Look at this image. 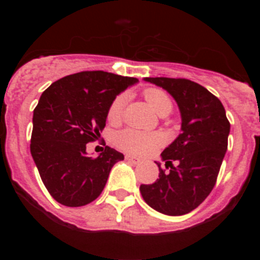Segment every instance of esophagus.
<instances>
[{
	"mask_svg": "<svg viewBox=\"0 0 260 260\" xmlns=\"http://www.w3.org/2000/svg\"><path fill=\"white\" fill-rule=\"evenodd\" d=\"M125 158H126V160H128V161L134 162V164H138V162H141V158L135 157V156H133V155H128V153H126Z\"/></svg>",
	"mask_w": 260,
	"mask_h": 260,
	"instance_id": "obj_1",
	"label": "esophagus"
}]
</instances>
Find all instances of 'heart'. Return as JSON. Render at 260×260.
Instances as JSON below:
<instances>
[{
    "instance_id": "obj_1",
    "label": "heart",
    "mask_w": 260,
    "mask_h": 260,
    "mask_svg": "<svg viewBox=\"0 0 260 260\" xmlns=\"http://www.w3.org/2000/svg\"><path fill=\"white\" fill-rule=\"evenodd\" d=\"M147 103L152 107L158 116L165 117L173 110V99L161 88H148L144 91ZM127 95L121 93L113 99L107 112L108 122L112 125L118 123L123 116ZM165 139L160 133H146L135 128H125L114 135V143L121 150L133 155H148L164 144Z\"/></svg>"
}]
</instances>
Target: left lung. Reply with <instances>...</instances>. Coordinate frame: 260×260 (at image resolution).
Listing matches in <instances>:
<instances>
[{
	"instance_id": "obj_1",
	"label": "left lung",
	"mask_w": 260,
	"mask_h": 260,
	"mask_svg": "<svg viewBox=\"0 0 260 260\" xmlns=\"http://www.w3.org/2000/svg\"><path fill=\"white\" fill-rule=\"evenodd\" d=\"M174 98L182 117V133L161 153L165 171L158 178L141 185L146 203L171 216L191 212L207 198L215 186L228 148L231 130L221 102L201 84L185 78H146ZM177 161L174 167L171 162Z\"/></svg>"
}]
</instances>
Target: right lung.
<instances>
[{
	"instance_id": "right-lung-1",
	"label": "right lung",
	"mask_w": 260,
	"mask_h": 260,
	"mask_svg": "<svg viewBox=\"0 0 260 260\" xmlns=\"http://www.w3.org/2000/svg\"><path fill=\"white\" fill-rule=\"evenodd\" d=\"M137 82L102 70L80 71L54 82L40 96L29 148L41 181L58 203L80 207L102 194L110 169L123 155L105 146L91 157L86 144L100 138L113 99Z\"/></svg>"
}]
</instances>
